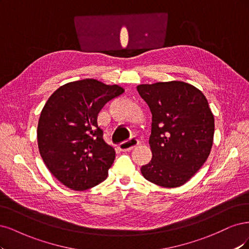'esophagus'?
<instances>
[{
    "mask_svg": "<svg viewBox=\"0 0 249 249\" xmlns=\"http://www.w3.org/2000/svg\"><path fill=\"white\" fill-rule=\"evenodd\" d=\"M138 145H139V141L135 138H132L129 141H125V142H121L119 146H120V149H121L122 151H131Z\"/></svg>",
    "mask_w": 249,
    "mask_h": 249,
    "instance_id": "obj_1",
    "label": "esophagus"
}]
</instances>
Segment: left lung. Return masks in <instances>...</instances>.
<instances>
[{
    "label": "left lung",
    "instance_id": "1",
    "mask_svg": "<svg viewBox=\"0 0 249 249\" xmlns=\"http://www.w3.org/2000/svg\"><path fill=\"white\" fill-rule=\"evenodd\" d=\"M152 113L151 161L142 175L158 186L179 187L191 179L209 157L214 116L202 91L172 81L136 87Z\"/></svg>",
    "mask_w": 249,
    "mask_h": 249
}]
</instances>
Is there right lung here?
Wrapping results in <instances>:
<instances>
[{"instance_id": "add662e5", "label": "right lung", "mask_w": 249, "mask_h": 249, "mask_svg": "<svg viewBox=\"0 0 249 249\" xmlns=\"http://www.w3.org/2000/svg\"><path fill=\"white\" fill-rule=\"evenodd\" d=\"M123 93L118 85L86 78L61 86L46 101L37 127L38 149L63 185L86 190L107 178L116 151L103 140L97 116Z\"/></svg>"}]
</instances>
